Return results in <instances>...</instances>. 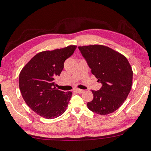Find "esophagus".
Masks as SVG:
<instances>
[{"instance_id": "esophagus-1", "label": "esophagus", "mask_w": 151, "mask_h": 151, "mask_svg": "<svg viewBox=\"0 0 151 151\" xmlns=\"http://www.w3.org/2000/svg\"><path fill=\"white\" fill-rule=\"evenodd\" d=\"M75 91L79 93V94H82V93H83L84 92V90H81V89H78V88H76L75 90Z\"/></svg>"}]
</instances>
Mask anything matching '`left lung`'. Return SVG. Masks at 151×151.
I'll return each instance as SVG.
<instances>
[{"label":"left lung","instance_id":"1","mask_svg":"<svg viewBox=\"0 0 151 151\" xmlns=\"http://www.w3.org/2000/svg\"><path fill=\"white\" fill-rule=\"evenodd\" d=\"M92 73L102 84L99 90H92L94 98L87 103L90 110L108 115L117 110L127 98L133 83V70L127 58L107 46H79Z\"/></svg>","mask_w":151,"mask_h":151}]
</instances>
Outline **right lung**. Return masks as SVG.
Wrapping results in <instances>:
<instances>
[{
	"mask_svg": "<svg viewBox=\"0 0 151 151\" xmlns=\"http://www.w3.org/2000/svg\"><path fill=\"white\" fill-rule=\"evenodd\" d=\"M76 48V45H69L40 52L21 70L19 88L23 99L33 111L44 118H56L66 111L72 92L56 88L54 80Z\"/></svg>",
	"mask_w": 151,
	"mask_h": 151,
	"instance_id": "right-lung-1",
	"label": "right lung"
}]
</instances>
